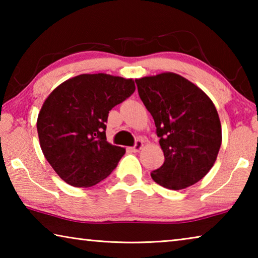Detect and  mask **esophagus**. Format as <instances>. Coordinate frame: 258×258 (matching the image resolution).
Masks as SVG:
<instances>
[{
	"label": "esophagus",
	"mask_w": 258,
	"mask_h": 258,
	"mask_svg": "<svg viewBox=\"0 0 258 258\" xmlns=\"http://www.w3.org/2000/svg\"><path fill=\"white\" fill-rule=\"evenodd\" d=\"M142 147H143V142L141 141V140H138V141H135L134 146L131 147V150H132L133 152H138L139 150H141Z\"/></svg>",
	"instance_id": "1"
}]
</instances>
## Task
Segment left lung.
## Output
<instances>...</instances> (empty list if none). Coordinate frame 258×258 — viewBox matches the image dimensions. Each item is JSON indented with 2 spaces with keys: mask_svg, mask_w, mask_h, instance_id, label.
<instances>
[{
  "mask_svg": "<svg viewBox=\"0 0 258 258\" xmlns=\"http://www.w3.org/2000/svg\"><path fill=\"white\" fill-rule=\"evenodd\" d=\"M138 92L155 120L165 161L151 173L159 185L181 190L211 171L222 143L215 106L194 83L164 73L135 80Z\"/></svg>",
  "mask_w": 258,
  "mask_h": 258,
  "instance_id": "left-lung-1",
  "label": "left lung"
}]
</instances>
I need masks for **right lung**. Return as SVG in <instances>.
<instances>
[{"instance_id": "1", "label": "right lung", "mask_w": 258, "mask_h": 258, "mask_svg": "<svg viewBox=\"0 0 258 258\" xmlns=\"http://www.w3.org/2000/svg\"><path fill=\"white\" fill-rule=\"evenodd\" d=\"M133 80L83 74L59 85L38 113L37 133L46 160L68 184L94 185L125 154L107 142L109 111L134 93Z\"/></svg>"}]
</instances>
